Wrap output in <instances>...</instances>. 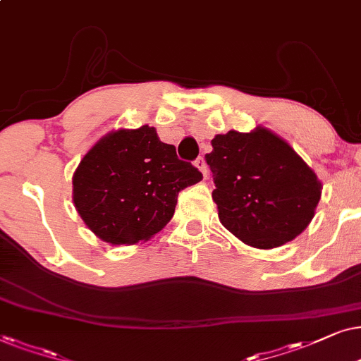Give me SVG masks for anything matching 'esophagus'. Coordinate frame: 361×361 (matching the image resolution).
<instances>
[{"label":"esophagus","mask_w":361,"mask_h":361,"mask_svg":"<svg viewBox=\"0 0 361 361\" xmlns=\"http://www.w3.org/2000/svg\"><path fill=\"white\" fill-rule=\"evenodd\" d=\"M195 166L198 168V170L203 173V176L204 178H208V165H206V161H204V158H198V160L195 161Z\"/></svg>","instance_id":"1"}]
</instances>
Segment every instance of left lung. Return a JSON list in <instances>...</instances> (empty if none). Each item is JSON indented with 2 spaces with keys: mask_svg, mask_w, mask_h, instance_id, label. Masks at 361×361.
<instances>
[{
  "mask_svg": "<svg viewBox=\"0 0 361 361\" xmlns=\"http://www.w3.org/2000/svg\"><path fill=\"white\" fill-rule=\"evenodd\" d=\"M206 155L214 176L221 224L239 241L274 249L292 241L314 219L322 183L302 157L269 128L229 130Z\"/></svg>",
  "mask_w": 361,
  "mask_h": 361,
  "instance_id": "8db88e82",
  "label": "left lung"
}]
</instances>
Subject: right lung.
<instances>
[{
    "label": "right lung",
    "mask_w": 361,
    "mask_h": 361,
    "mask_svg": "<svg viewBox=\"0 0 361 361\" xmlns=\"http://www.w3.org/2000/svg\"><path fill=\"white\" fill-rule=\"evenodd\" d=\"M203 180L148 125L105 133L72 176V201L104 243L132 246L155 236L173 218L178 193Z\"/></svg>",
    "instance_id": "1"
}]
</instances>
